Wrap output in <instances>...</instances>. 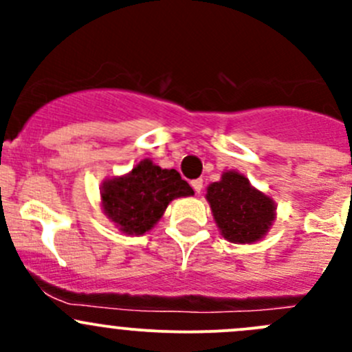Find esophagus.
I'll return each mask as SVG.
<instances>
[{
	"label": "esophagus",
	"mask_w": 352,
	"mask_h": 352,
	"mask_svg": "<svg viewBox=\"0 0 352 352\" xmlns=\"http://www.w3.org/2000/svg\"><path fill=\"white\" fill-rule=\"evenodd\" d=\"M190 186H192V189L196 190V194H201V190H202V179L192 180V182H190Z\"/></svg>",
	"instance_id": "34e87169"
}]
</instances>
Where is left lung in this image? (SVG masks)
Here are the masks:
<instances>
[{
    "mask_svg": "<svg viewBox=\"0 0 352 352\" xmlns=\"http://www.w3.org/2000/svg\"><path fill=\"white\" fill-rule=\"evenodd\" d=\"M206 199L221 235L233 243L257 242L276 218L274 201L252 187L247 177L235 170L223 173L219 182H212Z\"/></svg>",
    "mask_w": 352,
    "mask_h": 352,
    "instance_id": "8db88e82",
    "label": "left lung"
}]
</instances>
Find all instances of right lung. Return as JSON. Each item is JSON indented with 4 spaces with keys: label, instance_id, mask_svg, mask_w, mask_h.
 I'll return each instance as SVG.
<instances>
[{
    "label": "right lung",
    "instance_id": "add662e5",
    "mask_svg": "<svg viewBox=\"0 0 352 352\" xmlns=\"http://www.w3.org/2000/svg\"><path fill=\"white\" fill-rule=\"evenodd\" d=\"M102 208L126 235H143L158 223L170 201L194 190L177 170L160 168L151 160L138 163L127 175L102 186Z\"/></svg>",
    "mask_w": 352,
    "mask_h": 352
}]
</instances>
